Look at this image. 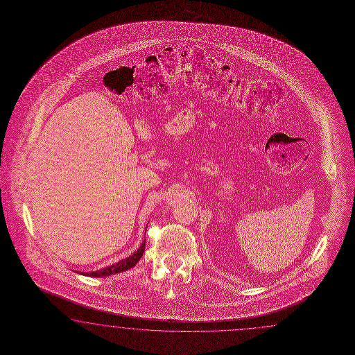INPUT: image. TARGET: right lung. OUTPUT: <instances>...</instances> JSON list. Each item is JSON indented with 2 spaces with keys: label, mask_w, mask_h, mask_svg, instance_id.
I'll list each match as a JSON object with an SVG mask.
<instances>
[{
  "label": "right lung",
  "mask_w": 355,
  "mask_h": 355,
  "mask_svg": "<svg viewBox=\"0 0 355 355\" xmlns=\"http://www.w3.org/2000/svg\"><path fill=\"white\" fill-rule=\"evenodd\" d=\"M146 230H147V227H146ZM144 248H146V239L142 241L141 247L135 250L132 256H129V257H126L124 259H120L119 262H116L114 265H110L107 268H101V270H96V271H90V272H81L80 271L78 274L87 275V277H94V278H103V277L105 278V277L114 275V274H117V272L126 271V270L135 266V263L144 256Z\"/></svg>",
  "instance_id": "right-lung-1"
}]
</instances>
